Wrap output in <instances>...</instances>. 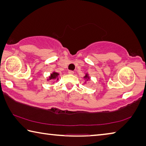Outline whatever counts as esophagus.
<instances>
[{"label": "esophagus", "instance_id": "esophagus-1", "mask_svg": "<svg viewBox=\"0 0 146 146\" xmlns=\"http://www.w3.org/2000/svg\"><path fill=\"white\" fill-rule=\"evenodd\" d=\"M68 73L70 74V75H73L74 74V71L72 70H69L68 71Z\"/></svg>", "mask_w": 146, "mask_h": 146}]
</instances>
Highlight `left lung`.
<instances>
[{
    "label": "left lung",
    "instance_id": "obj_1",
    "mask_svg": "<svg viewBox=\"0 0 146 146\" xmlns=\"http://www.w3.org/2000/svg\"><path fill=\"white\" fill-rule=\"evenodd\" d=\"M85 77H87V75H86V76H85Z\"/></svg>",
    "mask_w": 146,
    "mask_h": 146
}]
</instances>
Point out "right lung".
Listing matches in <instances>:
<instances>
[{
    "label": "right lung",
    "mask_w": 146,
    "mask_h": 146,
    "mask_svg": "<svg viewBox=\"0 0 146 146\" xmlns=\"http://www.w3.org/2000/svg\"><path fill=\"white\" fill-rule=\"evenodd\" d=\"M58 75H59V74L57 73H55V72L53 73L52 74V75H51V76H50V80H52V79L55 78H56V76H57Z\"/></svg>",
    "instance_id": "right-lung-1"
}]
</instances>
